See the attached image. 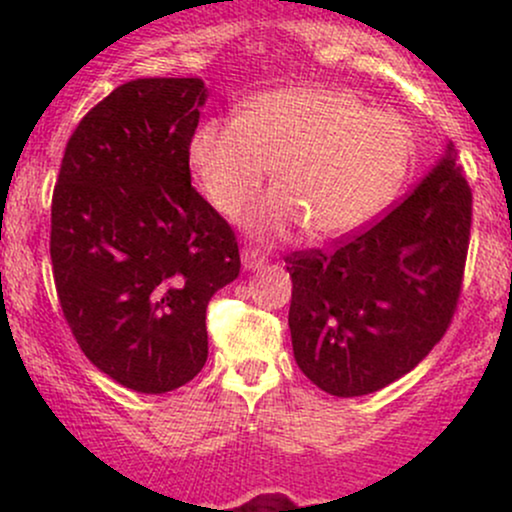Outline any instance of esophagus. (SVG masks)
I'll return each mask as SVG.
<instances>
[{
	"instance_id": "1",
	"label": "esophagus",
	"mask_w": 512,
	"mask_h": 512,
	"mask_svg": "<svg viewBox=\"0 0 512 512\" xmlns=\"http://www.w3.org/2000/svg\"><path fill=\"white\" fill-rule=\"evenodd\" d=\"M240 260H243V267L248 269V272H252V269H260L264 264V255L260 250L255 248H243V252H240Z\"/></svg>"
}]
</instances>
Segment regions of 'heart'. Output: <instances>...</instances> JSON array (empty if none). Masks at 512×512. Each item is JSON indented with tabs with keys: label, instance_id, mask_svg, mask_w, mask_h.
Masks as SVG:
<instances>
[{
	"label": "heart",
	"instance_id": "1",
	"mask_svg": "<svg viewBox=\"0 0 512 512\" xmlns=\"http://www.w3.org/2000/svg\"><path fill=\"white\" fill-rule=\"evenodd\" d=\"M414 137L402 117L334 88H281L238 117H211L190 142V166L221 214L238 216L274 166L276 190L250 209L255 236L305 226L332 240L378 219L407 180Z\"/></svg>",
	"mask_w": 512,
	"mask_h": 512
}]
</instances>
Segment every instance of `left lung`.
<instances>
[{"label":"left lung","mask_w":512,"mask_h":512,"mask_svg":"<svg viewBox=\"0 0 512 512\" xmlns=\"http://www.w3.org/2000/svg\"><path fill=\"white\" fill-rule=\"evenodd\" d=\"M472 190L455 149L402 202L332 252L286 257L298 368L334 397H361L419 366L455 315Z\"/></svg>","instance_id":"1"}]
</instances>
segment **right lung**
Returning a JSON list of instances; mask_svg holds the SVG:
<instances>
[{
	"label": "right lung",
	"mask_w": 512,
	"mask_h": 512,
	"mask_svg": "<svg viewBox=\"0 0 512 512\" xmlns=\"http://www.w3.org/2000/svg\"><path fill=\"white\" fill-rule=\"evenodd\" d=\"M202 79H134L69 137L50 257L88 361L144 395L190 383L209 354L207 305L240 274L238 240L192 187Z\"/></svg>",
	"instance_id": "add662e5"
}]
</instances>
